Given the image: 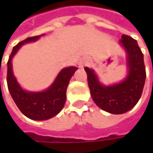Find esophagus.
<instances>
[{
  "label": "esophagus",
  "instance_id": "esophagus-1",
  "mask_svg": "<svg viewBox=\"0 0 153 153\" xmlns=\"http://www.w3.org/2000/svg\"><path fill=\"white\" fill-rule=\"evenodd\" d=\"M88 60H87V59H82V60L80 61L79 65H80V66H81V67H83L84 65H88Z\"/></svg>",
  "mask_w": 153,
  "mask_h": 153
}]
</instances>
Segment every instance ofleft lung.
Returning <instances> with one entry per match:
<instances>
[{"label": "left lung", "mask_w": 153, "mask_h": 153, "mask_svg": "<svg viewBox=\"0 0 153 153\" xmlns=\"http://www.w3.org/2000/svg\"><path fill=\"white\" fill-rule=\"evenodd\" d=\"M120 42L127 54L128 74L122 81L105 86L93 69L85 67L92 99L99 108L112 114L125 113L137 104L146 78L143 55L137 42L123 34Z\"/></svg>", "instance_id": "left-lung-1"}]
</instances>
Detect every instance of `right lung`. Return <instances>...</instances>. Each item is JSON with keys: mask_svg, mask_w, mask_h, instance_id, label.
<instances>
[{"mask_svg": "<svg viewBox=\"0 0 153 153\" xmlns=\"http://www.w3.org/2000/svg\"><path fill=\"white\" fill-rule=\"evenodd\" d=\"M40 37L41 35L29 37L13 48L9 57L7 73L8 88L16 106L25 116L33 120H46L61 111L65 104L66 89L69 81L78 69L75 66L62 69L54 82L43 91L32 92L23 89L14 76L12 58L24 44L36 42Z\"/></svg>", "mask_w": 153, "mask_h": 153, "instance_id": "obj_1", "label": "right lung"}]
</instances>
